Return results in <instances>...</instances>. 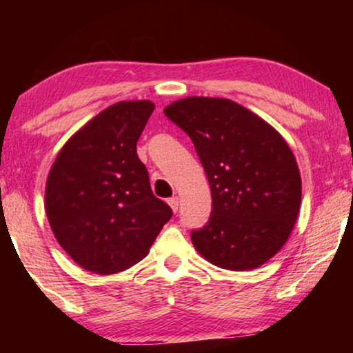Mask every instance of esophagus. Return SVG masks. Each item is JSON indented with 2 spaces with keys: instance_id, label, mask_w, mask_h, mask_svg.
I'll use <instances>...</instances> for the list:
<instances>
[{
  "instance_id": "34e87169",
  "label": "esophagus",
  "mask_w": 353,
  "mask_h": 353,
  "mask_svg": "<svg viewBox=\"0 0 353 353\" xmlns=\"http://www.w3.org/2000/svg\"><path fill=\"white\" fill-rule=\"evenodd\" d=\"M168 205H170L172 210L176 214V212H178V205H180V201H178V197H176V196L170 197V199H168Z\"/></svg>"
}]
</instances>
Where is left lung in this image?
I'll list each match as a JSON object with an SVG mask.
<instances>
[{"label":"left lung","mask_w":353,"mask_h":353,"mask_svg":"<svg viewBox=\"0 0 353 353\" xmlns=\"http://www.w3.org/2000/svg\"><path fill=\"white\" fill-rule=\"evenodd\" d=\"M163 114L191 138L210 185V219L191 231L196 250L233 272L260 267L286 243L301 209L292 151L272 125L234 101L191 96Z\"/></svg>","instance_id":"obj_1"}]
</instances>
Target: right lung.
<instances>
[{"instance_id":"right-lung-1","label":"right lung","mask_w":353,"mask_h":353,"mask_svg":"<svg viewBox=\"0 0 353 353\" xmlns=\"http://www.w3.org/2000/svg\"><path fill=\"white\" fill-rule=\"evenodd\" d=\"M151 101H122L79 130L57 154L46 181V215L57 243L81 268L123 272L149 252L172 219L152 194L137 143Z\"/></svg>"}]
</instances>
